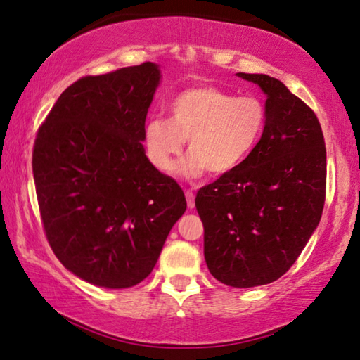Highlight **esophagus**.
<instances>
[{
    "label": "esophagus",
    "instance_id": "esophagus-1",
    "mask_svg": "<svg viewBox=\"0 0 360 360\" xmlns=\"http://www.w3.org/2000/svg\"><path fill=\"white\" fill-rule=\"evenodd\" d=\"M186 200H187V207L191 210L195 208V197H193L192 191H186Z\"/></svg>",
    "mask_w": 360,
    "mask_h": 360
}]
</instances>
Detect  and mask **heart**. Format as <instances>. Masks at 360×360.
<instances>
[{
    "label": "heart",
    "mask_w": 360,
    "mask_h": 360,
    "mask_svg": "<svg viewBox=\"0 0 360 360\" xmlns=\"http://www.w3.org/2000/svg\"><path fill=\"white\" fill-rule=\"evenodd\" d=\"M266 104L256 96L216 86L181 91L169 102V118L153 117L146 124L144 146L153 167L171 173L189 139L191 153L178 167L186 179L232 173L247 162L266 129Z\"/></svg>",
    "instance_id": "heart-1"
}]
</instances>
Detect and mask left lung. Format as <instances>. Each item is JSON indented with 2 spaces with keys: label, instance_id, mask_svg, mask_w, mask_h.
<instances>
[{
  "label": "left lung",
  "instance_id": "obj_1",
  "mask_svg": "<svg viewBox=\"0 0 360 360\" xmlns=\"http://www.w3.org/2000/svg\"><path fill=\"white\" fill-rule=\"evenodd\" d=\"M266 94L267 123L240 168L197 192L211 276L236 288L282 277L321 222L327 152L321 123L281 79L237 73Z\"/></svg>",
  "mask_w": 360,
  "mask_h": 360
}]
</instances>
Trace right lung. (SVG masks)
Returning <instances> with one entry per match:
<instances>
[{"label": "right lung", "instance_id": "obj_1", "mask_svg": "<svg viewBox=\"0 0 360 360\" xmlns=\"http://www.w3.org/2000/svg\"><path fill=\"white\" fill-rule=\"evenodd\" d=\"M160 82L155 62L84 77L38 129L33 179L49 245L65 269L98 287L144 281L187 208L142 146Z\"/></svg>", "mask_w": 360, "mask_h": 360}]
</instances>
